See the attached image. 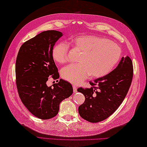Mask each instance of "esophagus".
<instances>
[{"label":"esophagus","mask_w":147,"mask_h":147,"mask_svg":"<svg viewBox=\"0 0 147 147\" xmlns=\"http://www.w3.org/2000/svg\"><path fill=\"white\" fill-rule=\"evenodd\" d=\"M73 92L74 93H76L77 92V87L75 85H73Z\"/></svg>","instance_id":"obj_1"}]
</instances>
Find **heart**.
<instances>
[{
  "label": "heart",
  "mask_w": 147,
  "mask_h": 147,
  "mask_svg": "<svg viewBox=\"0 0 147 147\" xmlns=\"http://www.w3.org/2000/svg\"><path fill=\"white\" fill-rule=\"evenodd\" d=\"M74 50L80 53L77 64L62 69V78L78 85L91 76L101 78L107 75L119 62L121 50L116 43L101 37L83 35L74 37L69 42ZM69 47L63 43H56L52 49V57L56 63L63 64L68 60Z\"/></svg>",
  "instance_id": "obj_1"
}]
</instances>
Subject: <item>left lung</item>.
Instances as JSON below:
<instances>
[{
	"mask_svg": "<svg viewBox=\"0 0 147 147\" xmlns=\"http://www.w3.org/2000/svg\"><path fill=\"white\" fill-rule=\"evenodd\" d=\"M133 75V62L126 56L122 57L117 67L110 73L90 82L91 88L78 89L85 97V102L78 107L80 116L90 123L108 118L126 97Z\"/></svg>",
	"mask_w": 147,
	"mask_h": 147,
	"instance_id": "left-lung-1",
	"label": "left lung"
}]
</instances>
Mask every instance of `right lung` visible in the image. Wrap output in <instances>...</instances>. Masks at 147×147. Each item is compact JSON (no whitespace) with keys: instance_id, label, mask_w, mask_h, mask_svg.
Masks as SVG:
<instances>
[{"instance_id":"obj_1","label":"right lung","mask_w":147,"mask_h":147,"mask_svg":"<svg viewBox=\"0 0 147 147\" xmlns=\"http://www.w3.org/2000/svg\"><path fill=\"white\" fill-rule=\"evenodd\" d=\"M63 35L55 30L45 31L24 42L16 62V78L19 96L31 113L42 119H49L58 114L59 104L73 92V86L60 79L48 86L49 77L59 78L52 57V49Z\"/></svg>"}]
</instances>
